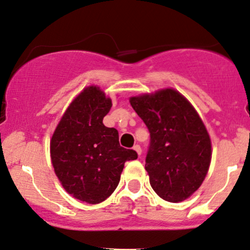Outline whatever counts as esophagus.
Here are the masks:
<instances>
[{
  "label": "esophagus",
  "mask_w": 250,
  "mask_h": 250,
  "mask_svg": "<svg viewBox=\"0 0 250 250\" xmlns=\"http://www.w3.org/2000/svg\"><path fill=\"white\" fill-rule=\"evenodd\" d=\"M134 150L136 151V152H137L138 156H141V154H142V147L140 146V145H138V144L134 145Z\"/></svg>",
  "instance_id": "esophagus-1"
}]
</instances>
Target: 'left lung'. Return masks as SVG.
<instances>
[{
    "label": "left lung",
    "mask_w": 250,
    "mask_h": 250,
    "mask_svg": "<svg viewBox=\"0 0 250 250\" xmlns=\"http://www.w3.org/2000/svg\"><path fill=\"white\" fill-rule=\"evenodd\" d=\"M150 131L145 169L158 196L178 203L201 187L211 163V140L190 103L174 88L131 97Z\"/></svg>",
    "instance_id": "1"
}]
</instances>
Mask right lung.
I'll list each match as a JSON object with an SVG mask.
<instances>
[{"label":"right lung","instance_id":"obj_1","mask_svg":"<svg viewBox=\"0 0 250 250\" xmlns=\"http://www.w3.org/2000/svg\"><path fill=\"white\" fill-rule=\"evenodd\" d=\"M112 100L98 86L85 87L72 100L50 140V158L62 187L88 204L109 197L118 187L125 163L137 159L122 147L119 132L103 120Z\"/></svg>","mask_w":250,"mask_h":250}]
</instances>
